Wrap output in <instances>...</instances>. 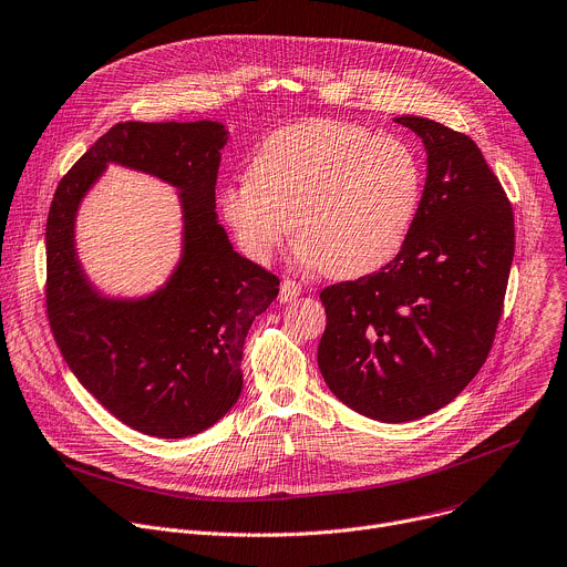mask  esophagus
Returning a JSON list of instances; mask_svg holds the SVG:
<instances>
[{
	"label": "esophagus",
	"instance_id": "obj_1",
	"mask_svg": "<svg viewBox=\"0 0 567 567\" xmlns=\"http://www.w3.org/2000/svg\"><path fill=\"white\" fill-rule=\"evenodd\" d=\"M302 293V287L296 282V280H285L282 285H280V302H291V300H296L298 296Z\"/></svg>",
	"mask_w": 567,
	"mask_h": 567
}]
</instances>
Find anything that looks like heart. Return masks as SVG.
<instances>
[{"mask_svg": "<svg viewBox=\"0 0 567 567\" xmlns=\"http://www.w3.org/2000/svg\"><path fill=\"white\" fill-rule=\"evenodd\" d=\"M421 198L423 167L404 140L312 120L257 146L248 176L224 187L221 213L255 262H269L296 230L305 267L359 278L402 250Z\"/></svg>", "mask_w": 567, "mask_h": 567, "instance_id": "1", "label": "heart"}]
</instances>
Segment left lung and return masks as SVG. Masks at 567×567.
Masks as SVG:
<instances>
[{
  "label": "left lung",
  "instance_id": "1",
  "mask_svg": "<svg viewBox=\"0 0 567 567\" xmlns=\"http://www.w3.org/2000/svg\"><path fill=\"white\" fill-rule=\"evenodd\" d=\"M427 153L421 208L380 271L321 291L319 369L352 411L419 421L452 402L486 362L513 262V210L480 146L404 115Z\"/></svg>",
  "mask_w": 567,
  "mask_h": 567
}]
</instances>
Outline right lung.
<instances>
[{"instance_id":"1","label":"right lung","mask_w":567,"mask_h":567,"mask_svg":"<svg viewBox=\"0 0 567 567\" xmlns=\"http://www.w3.org/2000/svg\"><path fill=\"white\" fill-rule=\"evenodd\" d=\"M221 122H124L63 176L47 217V315L76 380L124 425L185 439L221 421L241 393L250 323L280 280L239 255L217 217ZM111 164L177 189L182 257L142 297H111L84 274L75 248L82 198Z\"/></svg>"}]
</instances>
